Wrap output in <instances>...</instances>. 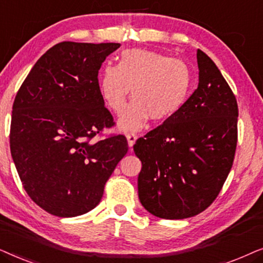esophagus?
<instances>
[{"mask_svg": "<svg viewBox=\"0 0 263 263\" xmlns=\"http://www.w3.org/2000/svg\"><path fill=\"white\" fill-rule=\"evenodd\" d=\"M136 139H138V136H136L135 134H128V135H127V141H128L129 148H132V147L134 146Z\"/></svg>", "mask_w": 263, "mask_h": 263, "instance_id": "obj_1", "label": "esophagus"}]
</instances>
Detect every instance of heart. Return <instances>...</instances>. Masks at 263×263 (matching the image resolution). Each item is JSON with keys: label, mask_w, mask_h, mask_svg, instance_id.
Segmentation results:
<instances>
[{"label": "heart", "mask_w": 263, "mask_h": 263, "mask_svg": "<svg viewBox=\"0 0 263 263\" xmlns=\"http://www.w3.org/2000/svg\"><path fill=\"white\" fill-rule=\"evenodd\" d=\"M192 71L185 62L147 49L122 51L116 66L103 68L98 88L103 102L120 114L132 88V102L117 121L124 133L138 132L147 120L161 122L174 116L188 98Z\"/></svg>", "instance_id": "1"}]
</instances>
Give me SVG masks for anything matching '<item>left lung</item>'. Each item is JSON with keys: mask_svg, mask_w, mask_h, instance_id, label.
<instances>
[{"mask_svg": "<svg viewBox=\"0 0 263 263\" xmlns=\"http://www.w3.org/2000/svg\"><path fill=\"white\" fill-rule=\"evenodd\" d=\"M199 86L174 116L138 139L140 202L163 219H185L215 200L232 167L238 106L215 63L197 50Z\"/></svg>", "mask_w": 263, "mask_h": 263, "instance_id": "1", "label": "left lung"}]
</instances>
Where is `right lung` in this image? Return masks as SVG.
Wrapping results in <instances>:
<instances>
[{
	"mask_svg": "<svg viewBox=\"0 0 263 263\" xmlns=\"http://www.w3.org/2000/svg\"><path fill=\"white\" fill-rule=\"evenodd\" d=\"M118 43L62 42L32 68L13 104L10 153L28 196L50 214L93 210L128 152L127 139H92L114 125L98 71Z\"/></svg>",
	"mask_w": 263,
	"mask_h": 263,
	"instance_id": "obj_1",
	"label": "right lung"
}]
</instances>
